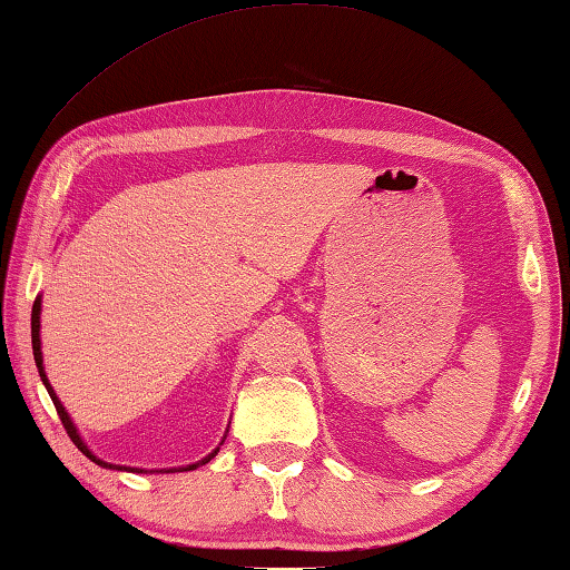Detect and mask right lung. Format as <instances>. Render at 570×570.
Listing matches in <instances>:
<instances>
[{"label": "right lung", "mask_w": 570, "mask_h": 570, "mask_svg": "<svg viewBox=\"0 0 570 570\" xmlns=\"http://www.w3.org/2000/svg\"><path fill=\"white\" fill-rule=\"evenodd\" d=\"M31 345H33V360H36V366H38V374H41V381H43V386H46V391H48V395H50V401H52V405H56V410H58V415H60V420H62V425H65V430H68V434H70V440L75 442V446L79 449V452H82L85 456H89L91 461H95L97 466H104V469H116V471H136V473H148L145 469H130V466H118V464H109V461H101L99 456H95L87 449V444L82 442V436H79V432H77V428L72 425V420H70V415H68V410L62 407V403L58 401V395H56V391H52V386L48 383V376H46V368H43V352H41V296L36 298V303H33V311H31ZM223 444V442H220ZM218 449L220 446H216L214 452H210L208 456H204L202 461H196V464H189V466H181V469H163V471H194V469H198V466H204V464H208L210 459H214L216 454H218Z\"/></svg>", "instance_id": "1"}]
</instances>
